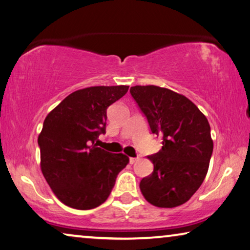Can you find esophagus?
Wrapping results in <instances>:
<instances>
[{"mask_svg":"<svg viewBox=\"0 0 250 250\" xmlns=\"http://www.w3.org/2000/svg\"><path fill=\"white\" fill-rule=\"evenodd\" d=\"M137 161H138L137 157H129V163L130 164H134L135 162H137Z\"/></svg>","mask_w":250,"mask_h":250,"instance_id":"esophagus-1","label":"esophagus"}]
</instances>
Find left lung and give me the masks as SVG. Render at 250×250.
Listing matches in <instances>:
<instances>
[{"label": "left lung", "mask_w": 250, "mask_h": 250, "mask_svg": "<svg viewBox=\"0 0 250 250\" xmlns=\"http://www.w3.org/2000/svg\"><path fill=\"white\" fill-rule=\"evenodd\" d=\"M129 91L151 132L162 136L161 151L147 156L154 170L142 179V193L160 208L181 206L208 172L213 151L209 122L190 99L167 88L134 86Z\"/></svg>", "instance_id": "8db88e82"}]
</instances>
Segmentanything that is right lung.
Segmentation results:
<instances>
[{"instance_id":"1","label":"right lung","mask_w":250,"mask_h":250,"mask_svg":"<svg viewBox=\"0 0 250 250\" xmlns=\"http://www.w3.org/2000/svg\"><path fill=\"white\" fill-rule=\"evenodd\" d=\"M128 86H96L67 96L45 117L38 138L41 171L59 200L71 208L89 210L107 200L126 155L97 147L106 133L107 108Z\"/></svg>"}]
</instances>
